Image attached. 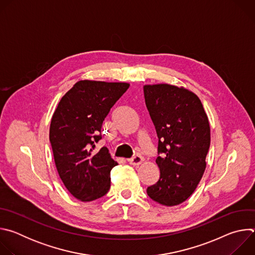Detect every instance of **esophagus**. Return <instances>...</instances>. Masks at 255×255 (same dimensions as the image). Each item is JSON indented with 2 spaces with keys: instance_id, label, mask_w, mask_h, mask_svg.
Instances as JSON below:
<instances>
[{
  "instance_id": "34e87169",
  "label": "esophagus",
  "mask_w": 255,
  "mask_h": 255,
  "mask_svg": "<svg viewBox=\"0 0 255 255\" xmlns=\"http://www.w3.org/2000/svg\"><path fill=\"white\" fill-rule=\"evenodd\" d=\"M143 161V157L140 156V155H135L134 157L128 159V162L131 164V165H134V166H137L139 164H141Z\"/></svg>"
}]
</instances>
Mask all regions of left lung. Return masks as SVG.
Segmentation results:
<instances>
[{
	"instance_id": "8db88e82",
	"label": "left lung",
	"mask_w": 255,
	"mask_h": 255,
	"mask_svg": "<svg viewBox=\"0 0 255 255\" xmlns=\"http://www.w3.org/2000/svg\"><path fill=\"white\" fill-rule=\"evenodd\" d=\"M143 91L161 153L155 160L159 179L147 188V195L163 206H176L195 192L206 169L208 116L199 97L184 87L145 85Z\"/></svg>"
}]
</instances>
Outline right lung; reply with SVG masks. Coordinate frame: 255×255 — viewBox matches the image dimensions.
Returning a JSON list of instances; mask_svg holds the SVG:
<instances>
[{"mask_svg":"<svg viewBox=\"0 0 255 255\" xmlns=\"http://www.w3.org/2000/svg\"><path fill=\"white\" fill-rule=\"evenodd\" d=\"M127 83L84 80L59 101L53 113L49 140L57 172L67 191L82 202L105 196L111 170L118 163L106 147L93 151L102 138V124L128 90Z\"/></svg>","mask_w":255,"mask_h":255,"instance_id":"obj_1","label":"right lung"}]
</instances>
